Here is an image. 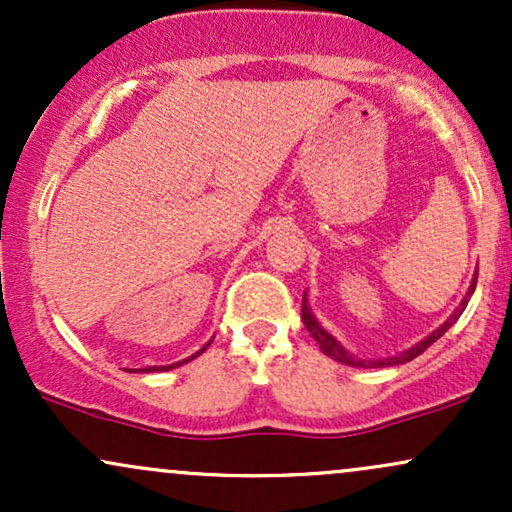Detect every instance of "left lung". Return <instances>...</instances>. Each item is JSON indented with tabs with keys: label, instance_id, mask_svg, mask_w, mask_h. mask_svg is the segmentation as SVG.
Returning <instances> with one entry per match:
<instances>
[{
	"label": "left lung",
	"instance_id": "8db88e82",
	"mask_svg": "<svg viewBox=\"0 0 512 512\" xmlns=\"http://www.w3.org/2000/svg\"><path fill=\"white\" fill-rule=\"evenodd\" d=\"M474 289H477V279H472V286H469L467 296L462 298L460 308H457L455 313H452V315L448 317V320H445L443 325L438 327L436 332H431V334H428L426 339H421L419 344H414V346H411V349L402 351V354H397V356H390V358H380V361H368V358H356L354 354H349V351H346L344 346L339 344L337 339H334L330 332H325V330H322V327H320V322H317V320H315V315L310 313V308H308V298H305V293H303V310H301V317H303V325H305V330H308L310 334H313V339H315V342L320 344L322 354H325V356H330V358H334V361L344 363V366H354V368H383V366H399V363H407V361H411V358H416V356H419V354H424V351L428 349V346H431L433 342H438V339L443 337V334L448 332L452 325H455V322H457V317H460V315L464 313V308H467V303H469V296H472Z\"/></svg>",
	"mask_w": 512,
	"mask_h": 512
}]
</instances>
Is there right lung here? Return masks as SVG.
Wrapping results in <instances>:
<instances>
[{"instance_id":"add662e5","label":"right lung","mask_w":512,"mask_h":512,"mask_svg":"<svg viewBox=\"0 0 512 512\" xmlns=\"http://www.w3.org/2000/svg\"><path fill=\"white\" fill-rule=\"evenodd\" d=\"M209 344H211V342H209ZM209 344H207V346H209ZM207 346H204V349H207ZM204 349H202V351H197V354H195V356L185 358V361H180V363H187V361H192V358H197L199 354H204ZM180 363H173V366H151V368H142V370H144V373H154V370H170V368L180 366Z\"/></svg>"}]
</instances>
